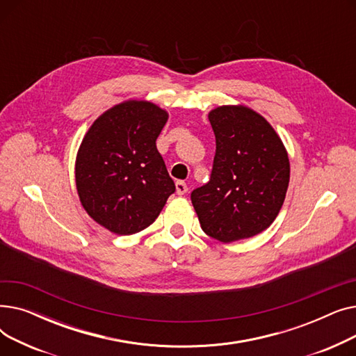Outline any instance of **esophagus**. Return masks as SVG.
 I'll use <instances>...</instances> for the list:
<instances>
[{
	"label": "esophagus",
	"instance_id": "34e87169",
	"mask_svg": "<svg viewBox=\"0 0 356 356\" xmlns=\"http://www.w3.org/2000/svg\"><path fill=\"white\" fill-rule=\"evenodd\" d=\"M176 192H177V195H184V193H188V184H186L184 181H181V180H179V181H176Z\"/></svg>",
	"mask_w": 356,
	"mask_h": 356
}]
</instances>
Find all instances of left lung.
I'll list each match as a JSON object with an SVG mask.
<instances>
[{"instance_id":"obj_1","label":"left lung","mask_w":356,"mask_h":356,"mask_svg":"<svg viewBox=\"0 0 356 356\" xmlns=\"http://www.w3.org/2000/svg\"><path fill=\"white\" fill-rule=\"evenodd\" d=\"M216 138L211 180L191 199L203 232L232 242L266 231L282 209L289 181L287 149L270 122L244 105L208 115Z\"/></svg>"}]
</instances>
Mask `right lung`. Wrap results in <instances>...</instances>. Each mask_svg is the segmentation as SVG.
<instances>
[{
    "label": "right lung",
    "instance_id": "obj_1",
    "mask_svg": "<svg viewBox=\"0 0 356 356\" xmlns=\"http://www.w3.org/2000/svg\"><path fill=\"white\" fill-rule=\"evenodd\" d=\"M167 120L156 104L129 99L105 111L85 134L74 164L76 189L83 209L108 231L145 229L175 193L156 147Z\"/></svg>",
    "mask_w": 356,
    "mask_h": 356
}]
</instances>
